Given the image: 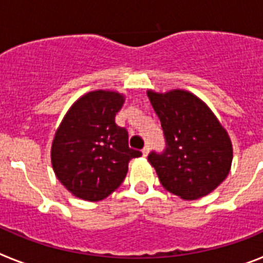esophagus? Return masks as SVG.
Segmentation results:
<instances>
[{
	"label": "esophagus",
	"mask_w": 263,
	"mask_h": 263,
	"mask_svg": "<svg viewBox=\"0 0 263 263\" xmlns=\"http://www.w3.org/2000/svg\"><path fill=\"white\" fill-rule=\"evenodd\" d=\"M148 153H150V146H145V147L142 148V154H143V157H147Z\"/></svg>",
	"instance_id": "1"
}]
</instances>
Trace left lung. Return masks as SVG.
Segmentation results:
<instances>
[{
    "mask_svg": "<svg viewBox=\"0 0 263 263\" xmlns=\"http://www.w3.org/2000/svg\"><path fill=\"white\" fill-rule=\"evenodd\" d=\"M163 129L166 148L147 159L167 191L195 200L217 188L229 174L233 148L227 130L205 104L187 90H147Z\"/></svg>",
    "mask_w": 263,
    "mask_h": 263,
    "instance_id": "8db88e82",
    "label": "left lung"
}]
</instances>
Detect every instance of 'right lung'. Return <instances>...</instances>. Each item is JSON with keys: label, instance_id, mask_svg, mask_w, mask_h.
<instances>
[{"label": "right lung", "instance_id": "obj_1", "mask_svg": "<svg viewBox=\"0 0 263 263\" xmlns=\"http://www.w3.org/2000/svg\"><path fill=\"white\" fill-rule=\"evenodd\" d=\"M124 101L118 92H88L58 127L51 147L53 173L79 199H105L124 182L130 159L142 155L129 147L127 130L115 122Z\"/></svg>", "mask_w": 263, "mask_h": 263}]
</instances>
